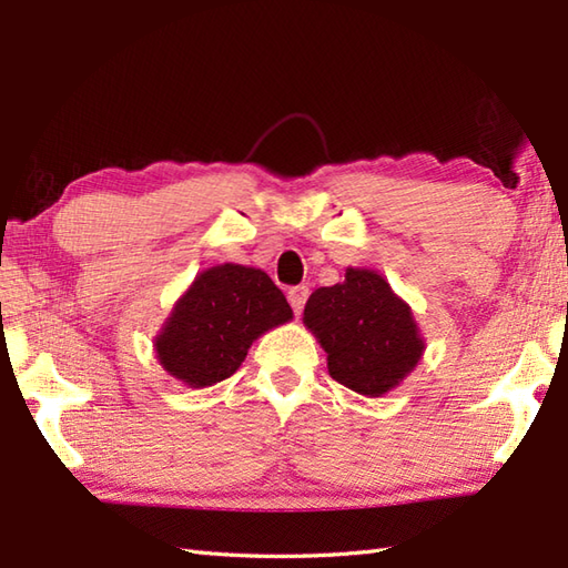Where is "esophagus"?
<instances>
[{
  "label": "esophagus",
  "instance_id": "esophagus-1",
  "mask_svg": "<svg viewBox=\"0 0 568 568\" xmlns=\"http://www.w3.org/2000/svg\"><path fill=\"white\" fill-rule=\"evenodd\" d=\"M307 295H310L307 285H297V287H291V291H287V303H291L295 315H300V312H303V307L307 303Z\"/></svg>",
  "mask_w": 568,
  "mask_h": 568
}]
</instances>
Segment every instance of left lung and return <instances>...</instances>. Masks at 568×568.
<instances>
[{"label": "left lung", "mask_w": 568, "mask_h": 568, "mask_svg": "<svg viewBox=\"0 0 568 568\" xmlns=\"http://www.w3.org/2000/svg\"><path fill=\"white\" fill-rule=\"evenodd\" d=\"M303 322L327 352L329 376L366 397L397 388L425 354L413 310L371 268H346L342 283L317 287Z\"/></svg>", "instance_id": "1"}]
</instances>
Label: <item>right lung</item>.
Instances as JSON below:
<instances>
[{"label":"right lung","instance_id":"obj_1","mask_svg":"<svg viewBox=\"0 0 568 568\" xmlns=\"http://www.w3.org/2000/svg\"><path fill=\"white\" fill-rule=\"evenodd\" d=\"M291 320L293 310L268 273L212 265L178 297L153 339L155 358L187 388H210L239 371L261 334Z\"/></svg>","mask_w":568,"mask_h":568}]
</instances>
